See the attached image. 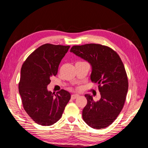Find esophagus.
<instances>
[{
  "instance_id": "34e87169",
  "label": "esophagus",
  "mask_w": 148,
  "mask_h": 148,
  "mask_svg": "<svg viewBox=\"0 0 148 148\" xmlns=\"http://www.w3.org/2000/svg\"><path fill=\"white\" fill-rule=\"evenodd\" d=\"M79 97V95L77 94H73L71 95V99H76V98H77V97Z\"/></svg>"
}]
</instances>
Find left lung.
<instances>
[{
  "label": "left lung",
  "instance_id": "8db88e82",
  "mask_svg": "<svg viewBox=\"0 0 148 148\" xmlns=\"http://www.w3.org/2000/svg\"><path fill=\"white\" fill-rule=\"evenodd\" d=\"M71 52L91 64V80L98 84L101 92L97 101L85 95L87 103L82 112L84 121L93 129L106 128L119 116L126 99L129 84L123 63L116 51L101 44L74 46Z\"/></svg>",
  "mask_w": 148,
  "mask_h": 148
}]
</instances>
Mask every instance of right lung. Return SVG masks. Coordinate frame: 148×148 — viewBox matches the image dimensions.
Listing matches in <instances>:
<instances>
[{"instance_id": "right-lung-1", "label": "right lung", "mask_w": 148, "mask_h": 148, "mask_svg": "<svg viewBox=\"0 0 148 148\" xmlns=\"http://www.w3.org/2000/svg\"><path fill=\"white\" fill-rule=\"evenodd\" d=\"M69 47L44 44L34 50L22 65L19 95L24 110L37 124L50 126L58 121L71 99V94L66 90L55 94L47 89Z\"/></svg>"}]
</instances>
